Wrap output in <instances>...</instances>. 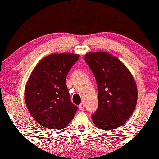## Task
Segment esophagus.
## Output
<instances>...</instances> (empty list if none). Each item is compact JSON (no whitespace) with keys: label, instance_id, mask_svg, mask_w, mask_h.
Segmentation results:
<instances>
[{"label":"esophagus","instance_id":"1","mask_svg":"<svg viewBox=\"0 0 159 159\" xmlns=\"http://www.w3.org/2000/svg\"><path fill=\"white\" fill-rule=\"evenodd\" d=\"M85 104H84V103H81V104H80V105H79V109H80V111H83V109H84V108H85Z\"/></svg>","mask_w":159,"mask_h":159}]
</instances>
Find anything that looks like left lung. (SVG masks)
Returning a JSON list of instances; mask_svg holds the SVG:
<instances>
[{
    "mask_svg": "<svg viewBox=\"0 0 159 159\" xmlns=\"http://www.w3.org/2000/svg\"><path fill=\"white\" fill-rule=\"evenodd\" d=\"M85 60L98 86V107L92 116L94 124L102 130L122 126L133 114L137 102L134 78L120 60L108 52H89Z\"/></svg>",
    "mask_w": 159,
    "mask_h": 159,
    "instance_id": "left-lung-1",
    "label": "left lung"
}]
</instances>
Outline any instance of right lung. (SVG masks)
<instances>
[{
    "label": "right lung",
    "instance_id": "right-lung-1",
    "mask_svg": "<svg viewBox=\"0 0 159 159\" xmlns=\"http://www.w3.org/2000/svg\"><path fill=\"white\" fill-rule=\"evenodd\" d=\"M79 55L52 54L35 66L25 87V98L31 116L50 129L66 128L75 115L77 107L70 100L66 76Z\"/></svg>",
    "mask_w": 159,
    "mask_h": 159
}]
</instances>
